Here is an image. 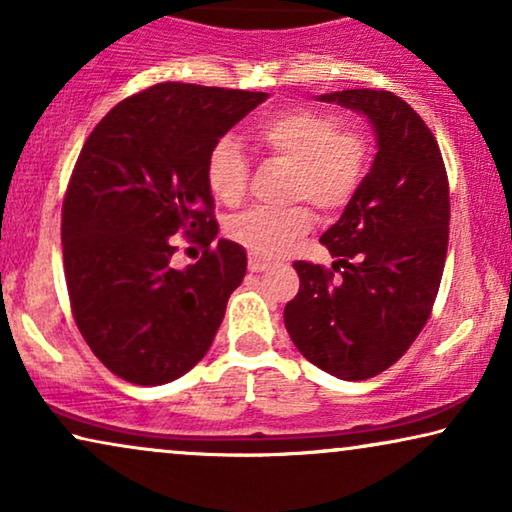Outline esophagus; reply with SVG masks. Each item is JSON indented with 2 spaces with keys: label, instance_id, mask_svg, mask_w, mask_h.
Masks as SVG:
<instances>
[{
  "label": "esophagus",
  "instance_id": "1",
  "mask_svg": "<svg viewBox=\"0 0 512 512\" xmlns=\"http://www.w3.org/2000/svg\"><path fill=\"white\" fill-rule=\"evenodd\" d=\"M268 268H270L268 261H263V258H258L254 254L249 256V270L251 272H263V270H268Z\"/></svg>",
  "mask_w": 512,
  "mask_h": 512
}]
</instances>
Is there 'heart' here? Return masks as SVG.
Wrapping results in <instances>:
<instances>
[{"mask_svg":"<svg viewBox=\"0 0 512 512\" xmlns=\"http://www.w3.org/2000/svg\"><path fill=\"white\" fill-rule=\"evenodd\" d=\"M251 139L272 156L293 165L289 198L307 200L321 214L345 209L363 184L368 142L359 130L340 128L333 114L317 107H289L265 116L251 130ZM205 179L223 205H240L247 193L249 165L233 137H221L207 153ZM312 226L310 207L249 209L228 221L226 233L256 256H279Z\"/></svg>","mask_w":512,"mask_h":512,"instance_id":"obj_1","label":"heart"}]
</instances>
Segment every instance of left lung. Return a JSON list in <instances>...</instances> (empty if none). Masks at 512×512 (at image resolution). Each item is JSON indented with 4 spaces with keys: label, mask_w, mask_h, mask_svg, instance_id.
Segmentation results:
<instances>
[{
    "label": "left lung",
    "mask_w": 512,
    "mask_h": 512,
    "mask_svg": "<svg viewBox=\"0 0 512 512\" xmlns=\"http://www.w3.org/2000/svg\"><path fill=\"white\" fill-rule=\"evenodd\" d=\"M319 100L366 116L377 153L321 235L333 268L293 263L300 289L284 324L307 361L356 382L394 366L429 319L447 256L450 186L436 137L398 95L354 88Z\"/></svg>",
    "instance_id": "left-lung-1"
}]
</instances>
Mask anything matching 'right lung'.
<instances>
[{"instance_id": "obj_1", "label": "right lung", "mask_w": 512, "mask_h": 512, "mask_svg": "<svg viewBox=\"0 0 512 512\" xmlns=\"http://www.w3.org/2000/svg\"><path fill=\"white\" fill-rule=\"evenodd\" d=\"M268 93L158 83L118 102L83 144L62 205V256L76 326L125 382L188 373L219 331L247 254L219 240L207 153ZM206 247L171 265L173 235Z\"/></svg>"}]
</instances>
